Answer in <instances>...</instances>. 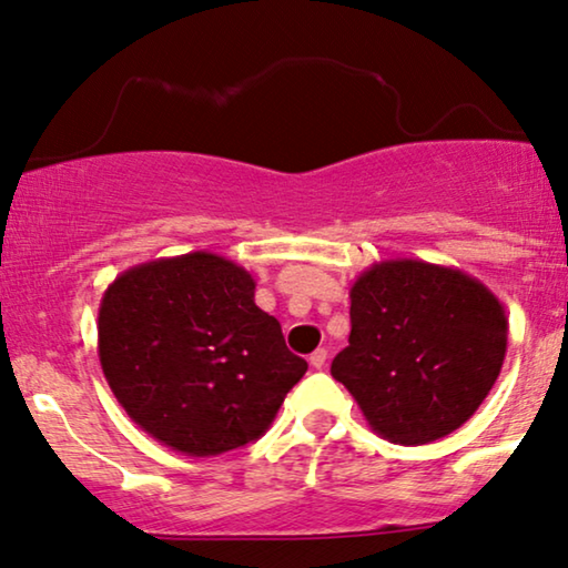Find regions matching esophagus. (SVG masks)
<instances>
[{"mask_svg":"<svg viewBox=\"0 0 568 568\" xmlns=\"http://www.w3.org/2000/svg\"><path fill=\"white\" fill-rule=\"evenodd\" d=\"M308 363H311V367H316V371H322L324 363H326V349L322 347V349H316V353H311Z\"/></svg>","mask_w":568,"mask_h":568,"instance_id":"1","label":"esophagus"}]
</instances>
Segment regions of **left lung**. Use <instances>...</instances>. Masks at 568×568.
<instances>
[{
	"label": "left lung",
	"mask_w": 568,
	"mask_h": 568,
	"mask_svg": "<svg viewBox=\"0 0 568 568\" xmlns=\"http://www.w3.org/2000/svg\"><path fill=\"white\" fill-rule=\"evenodd\" d=\"M349 324L332 375L373 433L398 445L440 440L474 417L507 353L497 295L425 260H383L357 275Z\"/></svg>",
	"instance_id": "8db88e82"
}]
</instances>
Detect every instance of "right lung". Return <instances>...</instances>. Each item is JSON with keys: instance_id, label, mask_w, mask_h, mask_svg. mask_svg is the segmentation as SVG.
Listing matches in <instances>:
<instances>
[{"instance_id": "obj_1", "label": "right lung", "mask_w": 568, "mask_h": 568, "mask_svg": "<svg viewBox=\"0 0 568 568\" xmlns=\"http://www.w3.org/2000/svg\"><path fill=\"white\" fill-rule=\"evenodd\" d=\"M108 386L143 433L193 458L257 440L308 371L254 277L211 252L125 270L100 301Z\"/></svg>"}]
</instances>
